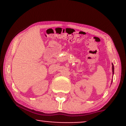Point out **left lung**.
<instances>
[{
	"label": "left lung",
	"instance_id": "obj_1",
	"mask_svg": "<svg viewBox=\"0 0 126 126\" xmlns=\"http://www.w3.org/2000/svg\"><path fill=\"white\" fill-rule=\"evenodd\" d=\"M112 73L114 74V66H113V64H112Z\"/></svg>",
	"mask_w": 126,
	"mask_h": 126
}]
</instances>
